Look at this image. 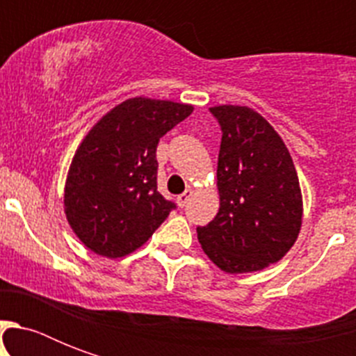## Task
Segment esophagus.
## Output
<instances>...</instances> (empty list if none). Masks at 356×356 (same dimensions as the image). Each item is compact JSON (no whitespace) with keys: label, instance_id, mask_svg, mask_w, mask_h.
<instances>
[{"label":"esophagus","instance_id":"obj_1","mask_svg":"<svg viewBox=\"0 0 356 356\" xmlns=\"http://www.w3.org/2000/svg\"><path fill=\"white\" fill-rule=\"evenodd\" d=\"M192 194H194V190L188 188V190H186V192H183V194L179 195V197H177L179 207H186V203H188V201H190V197H192Z\"/></svg>","mask_w":356,"mask_h":356}]
</instances>
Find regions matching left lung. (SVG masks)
<instances>
[{
  "label": "left lung",
  "mask_w": 356,
  "mask_h": 356,
  "mask_svg": "<svg viewBox=\"0 0 356 356\" xmlns=\"http://www.w3.org/2000/svg\"><path fill=\"white\" fill-rule=\"evenodd\" d=\"M211 113L222 127L220 211L197 227V240L220 270L260 271L298 240L303 222L298 172L281 136L253 108L220 105Z\"/></svg>",
  "instance_id": "obj_1"
}]
</instances>
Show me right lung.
Wrapping results in <instances>:
<instances>
[{"label": "right lung", "mask_w": 356, "mask_h": 356, "mask_svg": "<svg viewBox=\"0 0 356 356\" xmlns=\"http://www.w3.org/2000/svg\"><path fill=\"white\" fill-rule=\"evenodd\" d=\"M192 111L184 103L133 97L83 138L70 164L64 212L90 251L107 259L133 253L175 209L156 190V145Z\"/></svg>", "instance_id": "obj_1"}]
</instances>
